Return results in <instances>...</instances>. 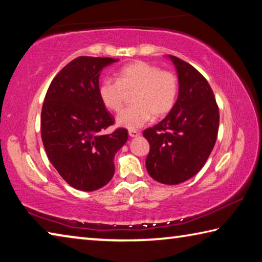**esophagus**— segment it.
Instances as JSON below:
<instances>
[{"mask_svg": "<svg viewBox=\"0 0 262 262\" xmlns=\"http://www.w3.org/2000/svg\"><path fill=\"white\" fill-rule=\"evenodd\" d=\"M128 135H129V137H137V136H140V132L129 130L128 132Z\"/></svg>", "mask_w": 262, "mask_h": 262, "instance_id": "esophagus-1", "label": "esophagus"}]
</instances>
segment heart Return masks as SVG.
Here are the masks:
<instances>
[{"mask_svg":"<svg viewBox=\"0 0 262 262\" xmlns=\"http://www.w3.org/2000/svg\"><path fill=\"white\" fill-rule=\"evenodd\" d=\"M133 92V106L117 115V125L129 130L144 126L150 119L161 118L173 108L179 92L177 75L161 70L145 61H134L123 66L117 79L104 78L99 83L98 96L107 110L121 108L126 92Z\"/></svg>","mask_w":262,"mask_h":262,"instance_id":"1","label":"heart"}]
</instances>
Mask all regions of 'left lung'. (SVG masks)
<instances>
[{"mask_svg": "<svg viewBox=\"0 0 262 262\" xmlns=\"http://www.w3.org/2000/svg\"><path fill=\"white\" fill-rule=\"evenodd\" d=\"M168 59L178 74L179 94L170 113L143 132L150 144L145 166L158 183L178 185L206 164L217 139L220 112L207 79L179 57Z\"/></svg>", "mask_w": 262, "mask_h": 262, "instance_id": "1", "label": "left lung"}]
</instances>
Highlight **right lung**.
Instances as JSON below:
<instances>
[{"instance_id": "add662e5", "label": "right lung", "mask_w": 262, "mask_h": 262, "mask_svg": "<svg viewBox=\"0 0 262 262\" xmlns=\"http://www.w3.org/2000/svg\"><path fill=\"white\" fill-rule=\"evenodd\" d=\"M117 61L79 56L69 62L52 81L42 105L41 139L47 157L66 183L84 192L108 184L115 154L128 139L125 128L101 133L114 118L99 99V76Z\"/></svg>"}]
</instances>
